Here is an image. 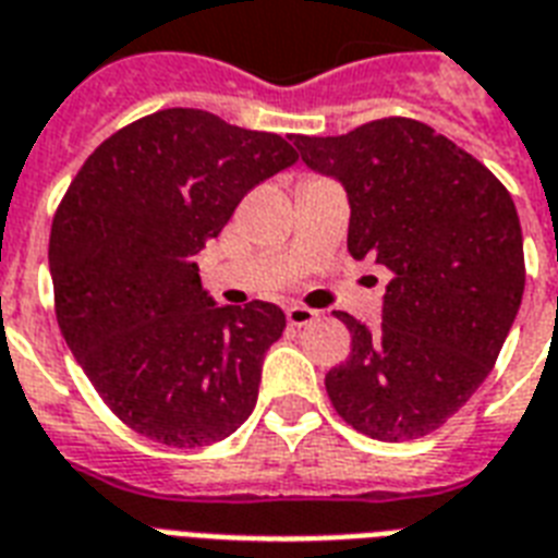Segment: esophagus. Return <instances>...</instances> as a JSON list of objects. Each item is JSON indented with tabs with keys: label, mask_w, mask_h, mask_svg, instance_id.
I'll use <instances>...</instances> for the list:
<instances>
[{
	"label": "esophagus",
	"mask_w": 558,
	"mask_h": 558,
	"mask_svg": "<svg viewBox=\"0 0 558 558\" xmlns=\"http://www.w3.org/2000/svg\"><path fill=\"white\" fill-rule=\"evenodd\" d=\"M284 317H288V323H291V326L302 328L317 319V311L308 308V305H296V302H293V305H288V308H284Z\"/></svg>",
	"instance_id": "esophagus-1"
}]
</instances>
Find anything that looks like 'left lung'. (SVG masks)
<instances>
[{"label":"left lung","mask_w":558,"mask_h":558,"mask_svg":"<svg viewBox=\"0 0 558 558\" xmlns=\"http://www.w3.org/2000/svg\"><path fill=\"white\" fill-rule=\"evenodd\" d=\"M293 145L347 189L352 258L392 270L381 328L338 311L352 352L326 375L328 399L373 439H418L472 399L512 328L524 293L515 203L489 168L416 119Z\"/></svg>","instance_id":"left-lung-1"}]
</instances>
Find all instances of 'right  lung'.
Returning <instances> with one entry per match:
<instances>
[{
    "instance_id": "right-lung-1",
    "label": "right lung",
    "mask_w": 558,
    "mask_h": 558,
    "mask_svg": "<svg viewBox=\"0 0 558 558\" xmlns=\"http://www.w3.org/2000/svg\"><path fill=\"white\" fill-rule=\"evenodd\" d=\"M296 159L279 133L171 107L104 140L63 194L49 239L58 326L136 434L201 448L256 408L282 308L215 305L194 256L250 189Z\"/></svg>"
}]
</instances>
